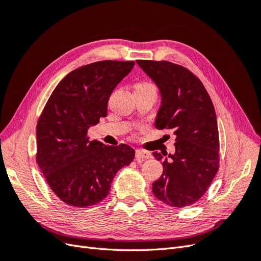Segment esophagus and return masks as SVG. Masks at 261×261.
<instances>
[{"instance_id":"obj_1","label":"esophagus","mask_w":261,"mask_h":261,"mask_svg":"<svg viewBox=\"0 0 261 261\" xmlns=\"http://www.w3.org/2000/svg\"><path fill=\"white\" fill-rule=\"evenodd\" d=\"M135 155H136V159L138 161L147 160V159H150V158H151V154H150V152L146 151V150H143V149H137Z\"/></svg>"}]
</instances>
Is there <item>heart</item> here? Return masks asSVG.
Here are the masks:
<instances>
[{"label": "heart", "mask_w": 261, "mask_h": 261, "mask_svg": "<svg viewBox=\"0 0 261 261\" xmlns=\"http://www.w3.org/2000/svg\"><path fill=\"white\" fill-rule=\"evenodd\" d=\"M147 88H154L153 85L151 84H147V83H143V84H137L135 86V90H139V89H147Z\"/></svg>", "instance_id": "heart-1"}]
</instances>
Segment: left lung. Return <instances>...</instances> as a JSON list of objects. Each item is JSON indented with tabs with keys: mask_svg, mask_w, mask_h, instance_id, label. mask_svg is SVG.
Masks as SVG:
<instances>
[{
	"mask_svg": "<svg viewBox=\"0 0 261 261\" xmlns=\"http://www.w3.org/2000/svg\"><path fill=\"white\" fill-rule=\"evenodd\" d=\"M160 92L158 129L175 135V152L152 154L163 173L153 181L156 199L175 208L198 201L219 169V130L215 108L202 83L191 70L167 61L138 60Z\"/></svg>",
	"mask_w": 261,
	"mask_h": 261,
	"instance_id": "left-lung-1",
	"label": "left lung"
}]
</instances>
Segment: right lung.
<instances>
[{
    "label": "right lung",
    "mask_w": 261,
    "mask_h": 261,
    "mask_svg": "<svg viewBox=\"0 0 261 261\" xmlns=\"http://www.w3.org/2000/svg\"><path fill=\"white\" fill-rule=\"evenodd\" d=\"M134 62L101 61L67 74L57 86L37 124V162L49 186L69 206L103 200L118 170L130 164L127 145L90 141L87 133L107 116L108 101Z\"/></svg>",
    "instance_id": "right-lung-1"
}]
</instances>
